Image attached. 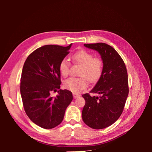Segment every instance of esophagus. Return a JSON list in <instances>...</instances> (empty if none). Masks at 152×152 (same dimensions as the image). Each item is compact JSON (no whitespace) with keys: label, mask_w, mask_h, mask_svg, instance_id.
Returning a JSON list of instances; mask_svg holds the SVG:
<instances>
[{"label":"esophagus","mask_w":152,"mask_h":152,"mask_svg":"<svg viewBox=\"0 0 152 152\" xmlns=\"http://www.w3.org/2000/svg\"><path fill=\"white\" fill-rule=\"evenodd\" d=\"M80 95H79V94H77V93H73V97H74V99H77V98H78L79 96H80Z\"/></svg>","instance_id":"1"}]
</instances>
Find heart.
Listing matches in <instances>:
<instances>
[{
    "label": "heart",
    "mask_w": 152,
    "mask_h": 152,
    "mask_svg": "<svg viewBox=\"0 0 152 152\" xmlns=\"http://www.w3.org/2000/svg\"><path fill=\"white\" fill-rule=\"evenodd\" d=\"M73 61L82 66L79 75L82 78H70L64 82V87L73 93H78L86 88L87 82L95 83L99 81L103 72V63L94 58L93 55L86 50L78 51L73 55ZM70 64L68 61L63 59L59 64V71L63 76H66L69 72Z\"/></svg>",
    "instance_id": "1"
}]
</instances>
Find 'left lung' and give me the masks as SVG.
<instances>
[{
  "mask_svg": "<svg viewBox=\"0 0 152 152\" xmlns=\"http://www.w3.org/2000/svg\"><path fill=\"white\" fill-rule=\"evenodd\" d=\"M100 54L103 72L90 92L100 95H83L86 104L82 119L92 129H102L112 125L120 117L129 94L128 77L125 64L114 48L105 43L84 44Z\"/></svg>",
  "mask_w": 152,
  "mask_h": 152,
  "instance_id": "8db88e82",
  "label": "left lung"
}]
</instances>
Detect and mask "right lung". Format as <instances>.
<instances>
[{
	"instance_id": "obj_1",
	"label": "right lung",
	"mask_w": 152,
	"mask_h": 152,
	"mask_svg": "<svg viewBox=\"0 0 152 152\" xmlns=\"http://www.w3.org/2000/svg\"><path fill=\"white\" fill-rule=\"evenodd\" d=\"M72 46L46 45L34 50L27 58L23 67L20 93L25 111L34 124L50 129L62 122L72 93L60 89L59 64L69 53ZM58 91L56 97L50 93Z\"/></svg>"
}]
</instances>
